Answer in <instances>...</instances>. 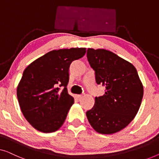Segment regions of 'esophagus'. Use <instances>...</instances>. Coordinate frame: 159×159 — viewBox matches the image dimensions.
<instances>
[{"mask_svg": "<svg viewBox=\"0 0 159 159\" xmlns=\"http://www.w3.org/2000/svg\"><path fill=\"white\" fill-rule=\"evenodd\" d=\"M82 97H83V95H77V98H82Z\"/></svg>", "mask_w": 159, "mask_h": 159, "instance_id": "34e87169", "label": "esophagus"}]
</instances>
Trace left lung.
Segmentation results:
<instances>
[{"label":"left lung","mask_w":159,"mask_h":159,"mask_svg":"<svg viewBox=\"0 0 159 159\" xmlns=\"http://www.w3.org/2000/svg\"><path fill=\"white\" fill-rule=\"evenodd\" d=\"M87 57L95 72L98 84L105 87L104 95L95 98L86 116L93 129L112 134L125 128L139 112L143 86L134 66L106 49H87Z\"/></svg>","instance_id":"obj_1"}]
</instances>
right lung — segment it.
<instances>
[{
    "label": "right lung",
    "instance_id": "1",
    "mask_svg": "<svg viewBox=\"0 0 159 159\" xmlns=\"http://www.w3.org/2000/svg\"><path fill=\"white\" fill-rule=\"evenodd\" d=\"M85 53L86 48L52 50L25 69L17 87V98L23 115L35 129L52 133L63 125L74 103L66 89L69 68ZM58 86L65 87L62 91Z\"/></svg>",
    "mask_w": 159,
    "mask_h": 159
}]
</instances>
